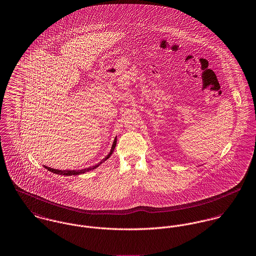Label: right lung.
<instances>
[{
    "instance_id": "1",
    "label": "right lung",
    "mask_w": 256,
    "mask_h": 256,
    "mask_svg": "<svg viewBox=\"0 0 256 256\" xmlns=\"http://www.w3.org/2000/svg\"><path fill=\"white\" fill-rule=\"evenodd\" d=\"M116 138H114V142H113V145H112V148H111V151H110V153L101 161V162H99L98 164H96L95 166H92V167H89V168H86V169H82V170H56V169H52V168H49V167H47V166H44V168L45 169H47L48 170H50V172H54V174H62V176H78V174H84L86 172H89V170H94V169H96L97 167H99L103 162H105L108 158H110V156L112 155V153L114 152V147H116Z\"/></svg>"
}]
</instances>
